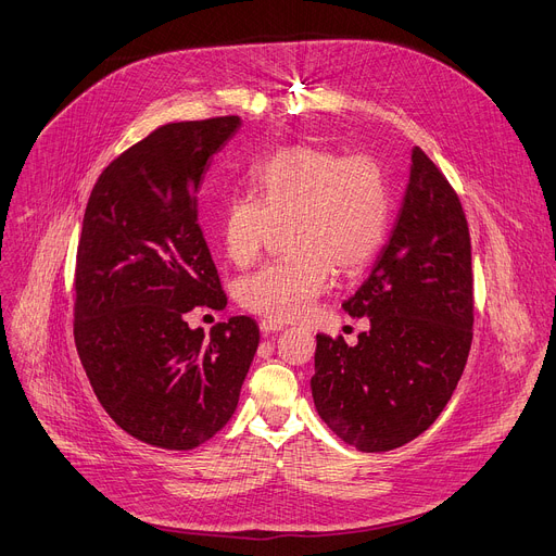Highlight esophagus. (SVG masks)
<instances>
[{
    "mask_svg": "<svg viewBox=\"0 0 556 556\" xmlns=\"http://www.w3.org/2000/svg\"><path fill=\"white\" fill-rule=\"evenodd\" d=\"M260 328H262V332H264V334H270V332H279V330H283V324H281V321H273V319H262Z\"/></svg>",
    "mask_w": 556,
    "mask_h": 556,
    "instance_id": "obj_1",
    "label": "esophagus"
}]
</instances>
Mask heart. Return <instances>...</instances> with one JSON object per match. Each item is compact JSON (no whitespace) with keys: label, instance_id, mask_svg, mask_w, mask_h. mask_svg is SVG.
Segmentation results:
<instances>
[{"label":"heart","instance_id":"heart-1","mask_svg":"<svg viewBox=\"0 0 556 556\" xmlns=\"http://www.w3.org/2000/svg\"><path fill=\"white\" fill-rule=\"evenodd\" d=\"M250 197H230L219 215L226 257L248 268L277 230L288 257L237 283L239 304L266 319L304 315L326 290L332 268L352 277L379 255L392 219L383 166L368 155L296 143L248 168Z\"/></svg>","mask_w":556,"mask_h":556}]
</instances>
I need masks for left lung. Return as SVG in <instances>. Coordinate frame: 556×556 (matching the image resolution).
Returning a JSON list of instances; mask_svg holds the SVG:
<instances>
[{
	"label": "left lung",
	"mask_w": 556,
	"mask_h": 556,
	"mask_svg": "<svg viewBox=\"0 0 556 556\" xmlns=\"http://www.w3.org/2000/svg\"><path fill=\"white\" fill-rule=\"evenodd\" d=\"M343 311L368 317L370 328L355 345L317 334V413L352 447L394 450L443 413L464 375L475 321L468 222L419 146L390 239Z\"/></svg>",
	"instance_id": "left-lung-1"
}]
</instances>
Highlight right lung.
<instances>
[{"mask_svg": "<svg viewBox=\"0 0 556 556\" xmlns=\"http://www.w3.org/2000/svg\"><path fill=\"white\" fill-rule=\"evenodd\" d=\"M237 115L166 124L99 175L75 266V343L90 386L130 437L192 450L232 417L260 345L250 317L190 328L226 294L197 224V190Z\"/></svg>", "mask_w": 556, "mask_h": 556, "instance_id": "add662e5", "label": "right lung"}]
</instances>
